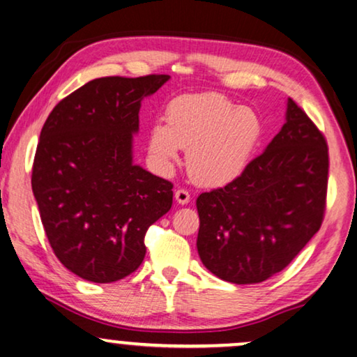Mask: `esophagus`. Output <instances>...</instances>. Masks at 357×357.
I'll use <instances>...</instances> for the list:
<instances>
[{
  "label": "esophagus",
  "mask_w": 357,
  "mask_h": 357,
  "mask_svg": "<svg viewBox=\"0 0 357 357\" xmlns=\"http://www.w3.org/2000/svg\"><path fill=\"white\" fill-rule=\"evenodd\" d=\"M174 199H176L178 204L185 205V204H189L190 195H189V192L185 189H178L176 192H174Z\"/></svg>",
  "instance_id": "1"
}]
</instances>
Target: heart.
Returning a JSON list of instances; mask_svg holds the SVG:
<instances>
[{"label": "heart", "mask_w": 357, "mask_h": 357, "mask_svg": "<svg viewBox=\"0 0 357 357\" xmlns=\"http://www.w3.org/2000/svg\"><path fill=\"white\" fill-rule=\"evenodd\" d=\"M167 124H153L149 152L162 169L179 162V149L188 150V172L205 188H222L249 167L264 134L254 109L239 107L222 93H190L169 102Z\"/></svg>", "instance_id": "b5f03b06"}]
</instances>
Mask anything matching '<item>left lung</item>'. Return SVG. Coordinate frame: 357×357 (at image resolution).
I'll return each mask as SVG.
<instances>
[{"label":"left lung","instance_id":"1","mask_svg":"<svg viewBox=\"0 0 357 357\" xmlns=\"http://www.w3.org/2000/svg\"><path fill=\"white\" fill-rule=\"evenodd\" d=\"M328 149L307 114L288 98L283 128L241 176L197 197L199 257L236 284L288 267L324 220Z\"/></svg>","mask_w":357,"mask_h":357}]
</instances>
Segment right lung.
Masks as SVG:
<instances>
[{
    "label": "right lung",
    "instance_id": "1",
    "mask_svg": "<svg viewBox=\"0 0 357 357\" xmlns=\"http://www.w3.org/2000/svg\"><path fill=\"white\" fill-rule=\"evenodd\" d=\"M168 80L167 74L93 79L43 124L33 197L54 255L80 278L113 283L135 272L149 227L172 208L173 184L132 160L142 100Z\"/></svg>",
    "mask_w": 357,
    "mask_h": 357
}]
</instances>
